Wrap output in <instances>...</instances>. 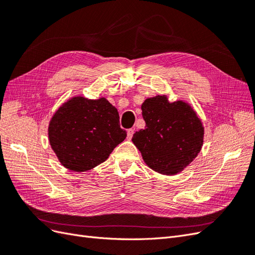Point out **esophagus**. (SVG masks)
I'll return each mask as SVG.
<instances>
[{"label":"esophagus","instance_id":"obj_1","mask_svg":"<svg viewBox=\"0 0 255 255\" xmlns=\"http://www.w3.org/2000/svg\"><path fill=\"white\" fill-rule=\"evenodd\" d=\"M133 135H134V129L133 128L128 129V139H132Z\"/></svg>","mask_w":255,"mask_h":255}]
</instances>
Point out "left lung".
<instances>
[{
    "label": "left lung",
    "instance_id": "1",
    "mask_svg": "<svg viewBox=\"0 0 255 255\" xmlns=\"http://www.w3.org/2000/svg\"><path fill=\"white\" fill-rule=\"evenodd\" d=\"M141 110L145 128L133 135L132 141L144 163L163 174L181 172L202 148L201 120L189 104L169 103L165 96L146 99Z\"/></svg>",
    "mask_w": 255,
    "mask_h": 255
}]
</instances>
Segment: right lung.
<instances>
[{
	"label": "right lung",
	"mask_w": 255,
	"mask_h": 255,
	"mask_svg": "<svg viewBox=\"0 0 255 255\" xmlns=\"http://www.w3.org/2000/svg\"><path fill=\"white\" fill-rule=\"evenodd\" d=\"M126 137L118 111L105 98H72L59 107L49 126L52 149L63 166L76 172L103 163Z\"/></svg>",
	"instance_id": "1"
}]
</instances>
